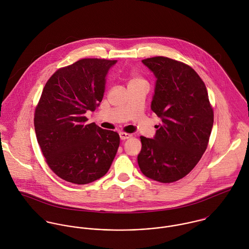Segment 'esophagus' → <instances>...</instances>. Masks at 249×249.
<instances>
[{"label":"esophagus","mask_w":249,"mask_h":249,"mask_svg":"<svg viewBox=\"0 0 249 249\" xmlns=\"http://www.w3.org/2000/svg\"><path fill=\"white\" fill-rule=\"evenodd\" d=\"M131 137H132V135L129 134V133H125V132H121L120 133V138L122 140H126V139H129Z\"/></svg>","instance_id":"obj_1"}]
</instances>
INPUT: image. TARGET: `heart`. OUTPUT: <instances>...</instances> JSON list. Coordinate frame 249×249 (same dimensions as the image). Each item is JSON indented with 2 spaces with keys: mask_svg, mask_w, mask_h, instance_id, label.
<instances>
[{
  "mask_svg": "<svg viewBox=\"0 0 249 249\" xmlns=\"http://www.w3.org/2000/svg\"><path fill=\"white\" fill-rule=\"evenodd\" d=\"M138 83H147L146 80L141 76L140 74L136 73V72H132L130 73V76H129V84H138Z\"/></svg>",
  "mask_w": 249,
  "mask_h": 249,
  "instance_id": "heart-1",
  "label": "heart"
}]
</instances>
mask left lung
<instances>
[{
	"label": "left lung",
	"mask_w": 249,
	"mask_h": 249,
	"mask_svg": "<svg viewBox=\"0 0 249 249\" xmlns=\"http://www.w3.org/2000/svg\"><path fill=\"white\" fill-rule=\"evenodd\" d=\"M142 63L155 74L151 110L161 118L154 139L141 136L138 165L146 178L172 183L186 177L205 152L213 124L206 86L191 66L154 56Z\"/></svg>",
	"instance_id": "1"
}]
</instances>
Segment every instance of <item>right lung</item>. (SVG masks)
Returning <instances> with one entry per match:
<instances>
[{"label":"right lung","mask_w":249,"mask_h":249,"mask_svg":"<svg viewBox=\"0 0 249 249\" xmlns=\"http://www.w3.org/2000/svg\"><path fill=\"white\" fill-rule=\"evenodd\" d=\"M117 60L83 58L55 71L47 81L35 111L37 142L50 169L65 181L83 185L110 168L120 136L87 124L104 98L106 75Z\"/></svg>","instance_id":"obj_1"}]
</instances>
